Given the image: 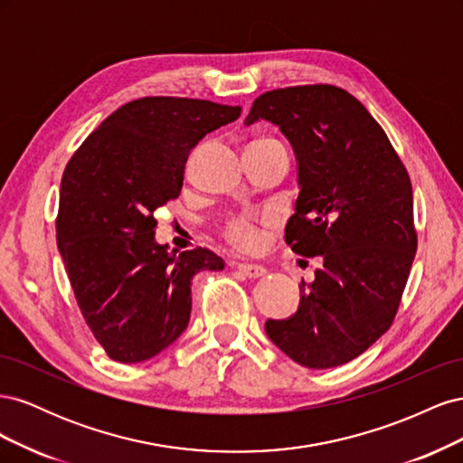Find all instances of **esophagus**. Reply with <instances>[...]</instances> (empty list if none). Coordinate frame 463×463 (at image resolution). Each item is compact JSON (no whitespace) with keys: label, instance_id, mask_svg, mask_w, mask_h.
<instances>
[{"label":"esophagus","instance_id":"esophagus-1","mask_svg":"<svg viewBox=\"0 0 463 463\" xmlns=\"http://www.w3.org/2000/svg\"><path fill=\"white\" fill-rule=\"evenodd\" d=\"M237 270H240L241 274H245L250 279L262 278L266 274L264 266H260V264H249V262H240V264H237Z\"/></svg>","mask_w":463,"mask_h":463}]
</instances>
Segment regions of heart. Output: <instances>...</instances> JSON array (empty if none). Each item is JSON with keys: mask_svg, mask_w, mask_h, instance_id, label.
<instances>
[{"mask_svg": "<svg viewBox=\"0 0 463 463\" xmlns=\"http://www.w3.org/2000/svg\"><path fill=\"white\" fill-rule=\"evenodd\" d=\"M253 145L255 146H282L276 141V138H270V137L259 138V141H255ZM228 237H230V241H233L235 245H240V247H245V249L255 247L260 241V233H259L257 223L250 218L232 220L230 226H228Z\"/></svg>", "mask_w": 463, "mask_h": 463, "instance_id": "b5f03b06", "label": "heart"}]
</instances>
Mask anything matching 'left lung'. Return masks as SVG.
Instances as JSON below:
<instances>
[{
	"mask_svg": "<svg viewBox=\"0 0 463 463\" xmlns=\"http://www.w3.org/2000/svg\"><path fill=\"white\" fill-rule=\"evenodd\" d=\"M270 121L298 160L299 197L286 243L320 257L298 311L269 318V338L307 369L355 359L390 328L417 250L408 172L367 108L344 89H276L245 125Z\"/></svg>",
	"mask_w": 463,
	"mask_h": 463,
	"instance_id": "left-lung-1",
	"label": "left lung"
}]
</instances>
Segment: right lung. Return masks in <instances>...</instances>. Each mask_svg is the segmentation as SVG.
<instances>
[{"instance_id":"1","label":"right lung","mask_w":463,"mask_h":463,"mask_svg":"<svg viewBox=\"0 0 463 463\" xmlns=\"http://www.w3.org/2000/svg\"><path fill=\"white\" fill-rule=\"evenodd\" d=\"M241 116V106L138 98L89 135L69 160L55 222L79 309L109 359L141 363L189 325L191 279L223 270L208 249L167 250L156 208L177 199L191 150Z\"/></svg>"}]
</instances>
